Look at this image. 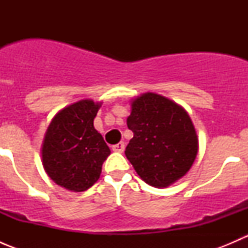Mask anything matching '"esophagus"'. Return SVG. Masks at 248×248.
Wrapping results in <instances>:
<instances>
[{
	"label": "esophagus",
	"instance_id": "1",
	"mask_svg": "<svg viewBox=\"0 0 248 248\" xmlns=\"http://www.w3.org/2000/svg\"><path fill=\"white\" fill-rule=\"evenodd\" d=\"M112 151L120 152V154H121V152H124V142L120 141V142H117V144L112 145Z\"/></svg>",
	"mask_w": 248,
	"mask_h": 248
}]
</instances>
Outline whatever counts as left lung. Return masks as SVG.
<instances>
[{
	"label": "left lung",
	"mask_w": 248,
	"mask_h": 248,
	"mask_svg": "<svg viewBox=\"0 0 248 248\" xmlns=\"http://www.w3.org/2000/svg\"><path fill=\"white\" fill-rule=\"evenodd\" d=\"M127 126L133 138L126 157L146 184L167 187L191 169L198 152V138L187 111L156 93L132 102Z\"/></svg>",
	"instance_id": "8db88e82"
}]
</instances>
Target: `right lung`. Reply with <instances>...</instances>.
<instances>
[{
    "label": "right lung",
    "mask_w": 248,
    "mask_h": 248,
    "mask_svg": "<svg viewBox=\"0 0 248 248\" xmlns=\"http://www.w3.org/2000/svg\"><path fill=\"white\" fill-rule=\"evenodd\" d=\"M101 104L85 99L57 112L47 127L42 147L46 174L57 185L74 192L86 191L99 179L110 155L93 119Z\"/></svg>",
    "instance_id": "right-lung-1"
}]
</instances>
